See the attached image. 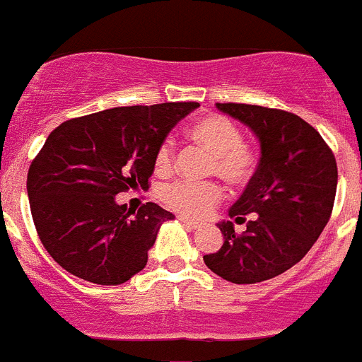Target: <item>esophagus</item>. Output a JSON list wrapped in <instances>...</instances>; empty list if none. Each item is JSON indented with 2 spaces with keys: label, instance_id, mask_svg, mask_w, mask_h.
Listing matches in <instances>:
<instances>
[{
  "label": "esophagus",
  "instance_id": "obj_1",
  "mask_svg": "<svg viewBox=\"0 0 362 362\" xmlns=\"http://www.w3.org/2000/svg\"><path fill=\"white\" fill-rule=\"evenodd\" d=\"M179 221H181V223H183L185 226H187V228H190V230H197L199 228V223H196V221H192V219H188V217H185V216H179L177 217Z\"/></svg>",
  "mask_w": 362,
  "mask_h": 362
}]
</instances>
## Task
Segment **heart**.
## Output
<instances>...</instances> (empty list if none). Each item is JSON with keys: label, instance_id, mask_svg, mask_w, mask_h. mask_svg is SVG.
<instances>
[{"label": "heart", "instance_id": "heart-1", "mask_svg": "<svg viewBox=\"0 0 362 362\" xmlns=\"http://www.w3.org/2000/svg\"><path fill=\"white\" fill-rule=\"evenodd\" d=\"M190 139L212 153L210 175H219L230 187H245L257 172V152L243 143L241 130L232 119L221 114H210L192 124ZM174 166V143H159L153 153V168L158 174H168ZM159 199L165 206L190 219H203L223 199L217 183H188L174 181L159 188Z\"/></svg>", "mask_w": 362, "mask_h": 362}]
</instances>
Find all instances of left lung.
Returning a JSON list of instances; mask_svg holds the SVG:
<instances>
[{"mask_svg":"<svg viewBox=\"0 0 362 362\" xmlns=\"http://www.w3.org/2000/svg\"><path fill=\"white\" fill-rule=\"evenodd\" d=\"M217 108L248 124L261 141L257 172L219 223L225 243L204 264L223 279L254 284L279 276L305 257L334 210L337 163L312 124L292 112L245 103Z\"/></svg>","mask_w":362,"mask_h":362,"instance_id":"8db88e82","label":"left lung"}]
</instances>
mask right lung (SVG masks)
<instances>
[{"label": "right lung", "instance_id": "right-lung-1", "mask_svg": "<svg viewBox=\"0 0 362 362\" xmlns=\"http://www.w3.org/2000/svg\"><path fill=\"white\" fill-rule=\"evenodd\" d=\"M197 107L108 108L50 132L30 163L27 192L40 241L59 267L114 286L145 268L159 226L174 216L156 203L130 212L116 194L150 187L156 148Z\"/></svg>", "mask_w": 362, "mask_h": 362}]
</instances>
